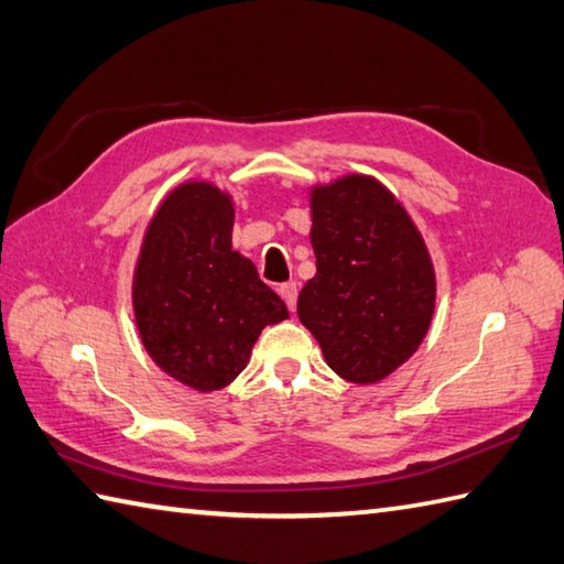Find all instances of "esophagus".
<instances>
[{"label":"esophagus","instance_id":"obj_1","mask_svg":"<svg viewBox=\"0 0 564 564\" xmlns=\"http://www.w3.org/2000/svg\"><path fill=\"white\" fill-rule=\"evenodd\" d=\"M296 294H299L296 282H284V284H280V296L284 299V304L290 306V312H294V308H296Z\"/></svg>","mask_w":564,"mask_h":564}]
</instances>
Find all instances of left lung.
Wrapping results in <instances>:
<instances>
[{"label":"left lung","instance_id":"obj_1","mask_svg":"<svg viewBox=\"0 0 564 564\" xmlns=\"http://www.w3.org/2000/svg\"><path fill=\"white\" fill-rule=\"evenodd\" d=\"M316 278L296 302L330 370L372 384L406 362L431 326L435 274L394 194L348 175L312 194Z\"/></svg>","mask_w":564,"mask_h":564}]
</instances>
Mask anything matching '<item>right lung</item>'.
Returning a JSON list of instances; mask_svg holds the SVG:
<instances>
[{"label":"right lung","mask_w":564,"mask_h":564,"mask_svg":"<svg viewBox=\"0 0 564 564\" xmlns=\"http://www.w3.org/2000/svg\"><path fill=\"white\" fill-rule=\"evenodd\" d=\"M234 204L206 182H187L160 206L138 258L133 312L158 367L199 392L243 372L252 343L286 306L231 248Z\"/></svg>","instance_id":"obj_1"}]
</instances>
